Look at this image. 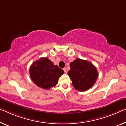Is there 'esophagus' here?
Here are the masks:
<instances>
[{
	"label": "esophagus",
	"instance_id": "obj_1",
	"mask_svg": "<svg viewBox=\"0 0 126 126\" xmlns=\"http://www.w3.org/2000/svg\"><path fill=\"white\" fill-rule=\"evenodd\" d=\"M63 71H64V72H65V73H67V69H66V67H64V68L63 69Z\"/></svg>",
	"mask_w": 126,
	"mask_h": 126
}]
</instances>
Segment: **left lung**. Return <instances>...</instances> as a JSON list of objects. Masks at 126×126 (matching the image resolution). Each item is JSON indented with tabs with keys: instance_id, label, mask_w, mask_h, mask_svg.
Here are the masks:
<instances>
[{
	"instance_id": "obj_1",
	"label": "left lung",
	"mask_w": 126,
	"mask_h": 126,
	"mask_svg": "<svg viewBox=\"0 0 126 126\" xmlns=\"http://www.w3.org/2000/svg\"><path fill=\"white\" fill-rule=\"evenodd\" d=\"M70 65V70L67 75L77 90L80 92L86 91L94 86L98 78V71L91 63L77 59Z\"/></svg>"
}]
</instances>
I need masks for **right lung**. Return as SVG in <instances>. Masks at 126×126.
Wrapping results in <instances>:
<instances>
[{
  "label": "right lung",
  "mask_w": 126,
  "mask_h": 126,
  "mask_svg": "<svg viewBox=\"0 0 126 126\" xmlns=\"http://www.w3.org/2000/svg\"><path fill=\"white\" fill-rule=\"evenodd\" d=\"M30 78L36 86L46 90L55 87L64 71L46 57L34 62L29 70Z\"/></svg>",
  "instance_id": "right-lung-1"
}]
</instances>
